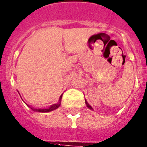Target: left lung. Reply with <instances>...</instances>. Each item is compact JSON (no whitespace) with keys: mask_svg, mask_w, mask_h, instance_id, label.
<instances>
[{"mask_svg":"<svg viewBox=\"0 0 147 147\" xmlns=\"http://www.w3.org/2000/svg\"><path fill=\"white\" fill-rule=\"evenodd\" d=\"M85 103H86V105H87V107H88L89 109H91V110H93V109H92V106H90V105L88 103H87V100H85Z\"/></svg>","mask_w":147,"mask_h":147,"instance_id":"8db88e82","label":"left lung"}]
</instances>
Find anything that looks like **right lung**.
Returning a JSON list of instances; mask_svg holds the SVG:
<instances>
[{
    "label": "right lung",
    "mask_w": 147,
    "mask_h": 147,
    "mask_svg": "<svg viewBox=\"0 0 147 147\" xmlns=\"http://www.w3.org/2000/svg\"><path fill=\"white\" fill-rule=\"evenodd\" d=\"M62 96H63V94L60 95L58 103L52 105V106H50L49 108H47V109H35V108L30 107V106H29V107L30 108V109H31L33 111H37V112H49V111H54V110L57 109V108L60 107V102H61V99H62ZM27 106H28V105H27Z\"/></svg>",
    "instance_id": "right-lung-1"
}]
</instances>
